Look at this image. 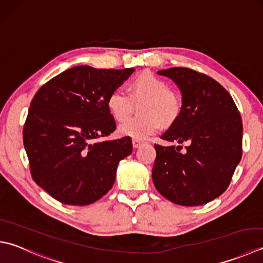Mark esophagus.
Segmentation results:
<instances>
[{
    "label": "esophagus",
    "instance_id": "esophagus-1",
    "mask_svg": "<svg viewBox=\"0 0 263 263\" xmlns=\"http://www.w3.org/2000/svg\"><path fill=\"white\" fill-rule=\"evenodd\" d=\"M141 141L140 140H136V139H133L132 140V145H133V148H139L141 145Z\"/></svg>",
    "mask_w": 263,
    "mask_h": 263
}]
</instances>
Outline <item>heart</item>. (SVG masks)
Wrapping results in <instances>:
<instances>
[{
  "label": "heart",
  "instance_id": "b5f03b06",
  "mask_svg": "<svg viewBox=\"0 0 263 263\" xmlns=\"http://www.w3.org/2000/svg\"><path fill=\"white\" fill-rule=\"evenodd\" d=\"M135 101H143L139 106L142 116L122 123L118 131L121 136L136 140L153 136L162 123L173 124L182 110L181 97L170 90L167 81L151 71L137 75L128 85V93L121 89L112 90L107 98V107L112 117L122 122L130 115Z\"/></svg>",
  "mask_w": 263,
  "mask_h": 263
}]
</instances>
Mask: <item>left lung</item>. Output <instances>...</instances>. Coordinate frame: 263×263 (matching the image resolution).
<instances>
[{
    "mask_svg": "<svg viewBox=\"0 0 263 263\" xmlns=\"http://www.w3.org/2000/svg\"><path fill=\"white\" fill-rule=\"evenodd\" d=\"M157 74L170 77L181 91L182 110L161 137L181 146L155 145L153 182L162 196L182 206H198L219 197L241 158L243 124L224 87L196 70L173 67Z\"/></svg>",
    "mask_w": 263,
    "mask_h": 263,
    "instance_id": "obj_1",
    "label": "left lung"
}]
</instances>
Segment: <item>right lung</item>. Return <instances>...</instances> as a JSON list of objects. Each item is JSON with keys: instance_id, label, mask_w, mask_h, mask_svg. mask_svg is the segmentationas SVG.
I'll use <instances>...</instances> for the list:
<instances>
[{"instance_id": "obj_1", "label": "right lung", "mask_w": 263, "mask_h": 263, "mask_svg": "<svg viewBox=\"0 0 263 263\" xmlns=\"http://www.w3.org/2000/svg\"><path fill=\"white\" fill-rule=\"evenodd\" d=\"M135 68L76 66L36 92L23 139L34 181L60 203L89 205L115 182L120 161L132 153L131 138L99 141L115 131L107 98Z\"/></svg>"}]
</instances>
